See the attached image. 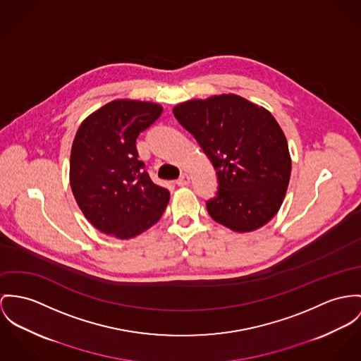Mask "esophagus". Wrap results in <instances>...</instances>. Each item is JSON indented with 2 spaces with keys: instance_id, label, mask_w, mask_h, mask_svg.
Here are the masks:
<instances>
[{
  "instance_id": "esophagus-1",
  "label": "esophagus",
  "mask_w": 361,
  "mask_h": 361,
  "mask_svg": "<svg viewBox=\"0 0 361 361\" xmlns=\"http://www.w3.org/2000/svg\"><path fill=\"white\" fill-rule=\"evenodd\" d=\"M190 181H191L190 176H188V174H183L176 183H177V185H180V187H185V185L190 184Z\"/></svg>"
}]
</instances>
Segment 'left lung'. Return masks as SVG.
I'll return each instance as SVG.
<instances>
[{"instance_id": "1", "label": "left lung", "mask_w": 361, "mask_h": 361, "mask_svg": "<svg viewBox=\"0 0 361 361\" xmlns=\"http://www.w3.org/2000/svg\"><path fill=\"white\" fill-rule=\"evenodd\" d=\"M173 114L217 171L219 191L206 203L210 217L240 233L271 221L291 174L288 144L274 115L233 93L180 103Z\"/></svg>"}]
</instances>
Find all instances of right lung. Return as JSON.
<instances>
[{
	"instance_id": "obj_1",
	"label": "right lung",
	"mask_w": 361,
	"mask_h": 361,
	"mask_svg": "<svg viewBox=\"0 0 361 361\" xmlns=\"http://www.w3.org/2000/svg\"><path fill=\"white\" fill-rule=\"evenodd\" d=\"M162 111L157 103L118 99L78 128L70 185L83 216L100 232L132 239L162 217L170 192L151 181L136 148L140 133Z\"/></svg>"
}]
</instances>
